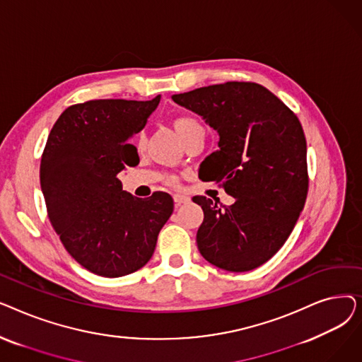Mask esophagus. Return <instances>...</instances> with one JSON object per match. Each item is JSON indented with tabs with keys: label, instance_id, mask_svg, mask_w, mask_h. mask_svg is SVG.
<instances>
[{
	"label": "esophagus",
	"instance_id": "34e87169",
	"mask_svg": "<svg viewBox=\"0 0 362 362\" xmlns=\"http://www.w3.org/2000/svg\"><path fill=\"white\" fill-rule=\"evenodd\" d=\"M173 199H175V204H176V205H180V204H186V202H189V197L182 195V194H176V195H173Z\"/></svg>",
	"mask_w": 362,
	"mask_h": 362
}]
</instances>
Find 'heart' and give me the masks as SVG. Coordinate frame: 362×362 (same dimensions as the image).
<instances>
[{
  "label": "heart",
  "mask_w": 362,
  "mask_h": 362,
  "mask_svg": "<svg viewBox=\"0 0 362 362\" xmlns=\"http://www.w3.org/2000/svg\"><path fill=\"white\" fill-rule=\"evenodd\" d=\"M173 126H175V130L177 132V135L182 138V141L191 138V136H195V135L204 136V133H205L202 123L194 116H179L173 120ZM139 145L141 146L145 145L144 133H141V136H139ZM171 182H175V179H171Z\"/></svg>",
  "instance_id": "b5f03b06"
}]
</instances>
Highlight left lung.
<instances>
[{
    "instance_id": "left-lung-1",
    "label": "left lung",
    "mask_w": 362,
    "mask_h": 362,
    "mask_svg": "<svg viewBox=\"0 0 362 362\" xmlns=\"http://www.w3.org/2000/svg\"><path fill=\"white\" fill-rule=\"evenodd\" d=\"M171 100L217 130L218 149L202 161V179L220 182L236 199L218 206L192 198L204 211L201 255L227 272L259 267L286 242L307 199V141L298 117L252 82L204 86Z\"/></svg>"
}]
</instances>
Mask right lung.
<instances>
[{"label":"right lung","instance_id":"right-lung-1","mask_svg":"<svg viewBox=\"0 0 362 362\" xmlns=\"http://www.w3.org/2000/svg\"><path fill=\"white\" fill-rule=\"evenodd\" d=\"M160 100L76 104L49 132L40 168L48 218L67 252L93 274L122 277L142 269L173 213L168 194L135 198L117 177L139 163L129 142Z\"/></svg>","mask_w":362,"mask_h":362}]
</instances>
